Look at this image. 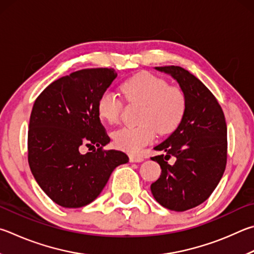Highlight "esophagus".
I'll return each mask as SVG.
<instances>
[{"instance_id": "1", "label": "esophagus", "mask_w": 254, "mask_h": 254, "mask_svg": "<svg viewBox=\"0 0 254 254\" xmlns=\"http://www.w3.org/2000/svg\"><path fill=\"white\" fill-rule=\"evenodd\" d=\"M128 159H130L131 162H142L143 159L141 155H137V154H130L128 155Z\"/></svg>"}]
</instances>
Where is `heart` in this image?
<instances>
[{"mask_svg":"<svg viewBox=\"0 0 254 254\" xmlns=\"http://www.w3.org/2000/svg\"><path fill=\"white\" fill-rule=\"evenodd\" d=\"M127 102L142 104L139 127H122L112 135L114 145L123 151L137 152L154 140L156 131L170 134L182 123L187 112V95L178 85H169L162 77L139 73L120 86ZM99 117L110 124L121 120L123 102L111 91H104L96 103Z\"/></svg>","mask_w":254,"mask_h":254,"instance_id":"obj_1","label":"heart"}]
</instances>
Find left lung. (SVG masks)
<instances>
[{
  "mask_svg": "<svg viewBox=\"0 0 254 254\" xmlns=\"http://www.w3.org/2000/svg\"><path fill=\"white\" fill-rule=\"evenodd\" d=\"M171 74L187 95V112L180 127L154 149L164 151L151 158L162 169L151 192L172 211H187L209 197L224 173L228 158L227 123L212 92L181 66H156ZM173 156L174 164L167 161Z\"/></svg>",
  "mask_w": 254,
  "mask_h": 254,
  "instance_id": "1",
  "label": "left lung"
}]
</instances>
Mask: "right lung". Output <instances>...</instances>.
Segmentation results:
<instances>
[{
  "label": "right lung",
  "instance_id": "1",
  "mask_svg": "<svg viewBox=\"0 0 254 254\" xmlns=\"http://www.w3.org/2000/svg\"><path fill=\"white\" fill-rule=\"evenodd\" d=\"M117 75L111 67L72 72L45 87L33 104L27 161L45 194L63 207L91 203L113 170L128 161L121 151L104 149L110 137L96 110ZM83 146L97 149L82 155Z\"/></svg>",
  "mask_w": 254,
  "mask_h": 254
}]
</instances>
